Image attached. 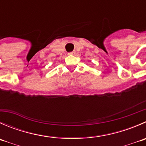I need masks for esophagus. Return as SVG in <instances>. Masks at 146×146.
Here are the masks:
<instances>
[{"label":"esophagus","mask_w":146,"mask_h":146,"mask_svg":"<svg viewBox=\"0 0 146 146\" xmlns=\"http://www.w3.org/2000/svg\"><path fill=\"white\" fill-rule=\"evenodd\" d=\"M76 54V51H72V52H70V53H68V55H70V56H73V55Z\"/></svg>","instance_id":"34e87169"}]
</instances>
